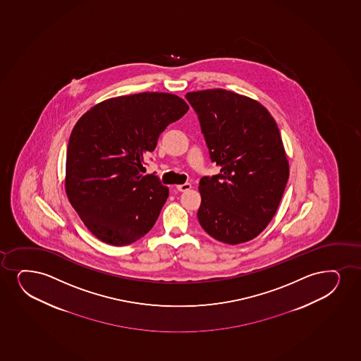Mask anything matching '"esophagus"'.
I'll list each match as a JSON object with an SVG mask.
<instances>
[{
	"instance_id": "esophagus-1",
	"label": "esophagus",
	"mask_w": 361,
	"mask_h": 361,
	"mask_svg": "<svg viewBox=\"0 0 361 361\" xmlns=\"http://www.w3.org/2000/svg\"><path fill=\"white\" fill-rule=\"evenodd\" d=\"M191 187V183H183V185H178L176 188H178V191L186 192L188 191Z\"/></svg>"
}]
</instances>
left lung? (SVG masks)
Segmentation results:
<instances>
[{
  "instance_id": "1",
  "label": "left lung",
  "mask_w": 361,
  "mask_h": 361,
  "mask_svg": "<svg viewBox=\"0 0 361 361\" xmlns=\"http://www.w3.org/2000/svg\"><path fill=\"white\" fill-rule=\"evenodd\" d=\"M210 159L220 174L202 178L197 218L215 240H253L276 214L290 164L276 121L253 98L223 89L187 92Z\"/></svg>"
}]
</instances>
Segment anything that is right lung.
Instances as JSON below:
<instances>
[{"mask_svg":"<svg viewBox=\"0 0 361 361\" xmlns=\"http://www.w3.org/2000/svg\"><path fill=\"white\" fill-rule=\"evenodd\" d=\"M188 108L176 94L142 92L108 98L76 121L68 143L66 193L98 240L130 245L153 227L169 188L138 170L159 135Z\"/></svg>","mask_w":361,"mask_h":361,"instance_id":"1","label":"right lung"}]
</instances>
